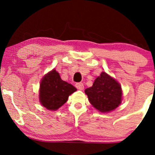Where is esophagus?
I'll return each mask as SVG.
<instances>
[{
  "label": "esophagus",
  "mask_w": 155,
  "mask_h": 155,
  "mask_svg": "<svg viewBox=\"0 0 155 155\" xmlns=\"http://www.w3.org/2000/svg\"><path fill=\"white\" fill-rule=\"evenodd\" d=\"M76 87L79 90H82L84 89V84L82 83H76Z\"/></svg>",
  "instance_id": "obj_1"
}]
</instances>
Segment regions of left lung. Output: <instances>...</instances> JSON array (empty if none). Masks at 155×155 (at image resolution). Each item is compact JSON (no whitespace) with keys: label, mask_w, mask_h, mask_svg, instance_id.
I'll return each mask as SVG.
<instances>
[{"label":"left lung","mask_w":155,"mask_h":155,"mask_svg":"<svg viewBox=\"0 0 155 155\" xmlns=\"http://www.w3.org/2000/svg\"><path fill=\"white\" fill-rule=\"evenodd\" d=\"M84 92L92 106L102 113L115 110L122 101L120 84L105 71L101 73L92 86L87 88Z\"/></svg>","instance_id":"8db88e82"}]
</instances>
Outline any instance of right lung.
<instances>
[{
  "label": "right lung",
  "mask_w": 155,
  "mask_h": 155,
  "mask_svg": "<svg viewBox=\"0 0 155 155\" xmlns=\"http://www.w3.org/2000/svg\"><path fill=\"white\" fill-rule=\"evenodd\" d=\"M76 91L72 84L63 81L59 73L52 69L41 80L39 101L49 111H56L66 103L69 95Z\"/></svg>",
  "instance_id": "obj_1"
}]
</instances>
